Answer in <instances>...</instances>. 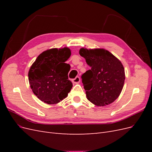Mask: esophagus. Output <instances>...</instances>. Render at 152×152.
Here are the masks:
<instances>
[{"mask_svg": "<svg viewBox=\"0 0 152 152\" xmlns=\"http://www.w3.org/2000/svg\"><path fill=\"white\" fill-rule=\"evenodd\" d=\"M80 81V79L79 77H76L75 78V79H73L72 80V82H73L74 84H78V83H79Z\"/></svg>", "mask_w": 152, "mask_h": 152, "instance_id": "obj_1", "label": "esophagus"}]
</instances>
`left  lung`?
Here are the masks:
<instances>
[{"label":"left lung","mask_w":152,"mask_h":152,"mask_svg":"<svg viewBox=\"0 0 152 152\" xmlns=\"http://www.w3.org/2000/svg\"><path fill=\"white\" fill-rule=\"evenodd\" d=\"M91 69L82 75L86 98L98 107L112 103L120 96L125 81L121 61L104 49L79 50Z\"/></svg>","instance_id":"left-lung-1"}]
</instances>
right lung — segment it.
I'll list each match as a JSON object with an SVG mask.
<instances>
[{
	"instance_id": "1",
	"label": "right lung",
	"mask_w": 152,
	"mask_h": 152,
	"mask_svg": "<svg viewBox=\"0 0 152 152\" xmlns=\"http://www.w3.org/2000/svg\"><path fill=\"white\" fill-rule=\"evenodd\" d=\"M71 56L68 48L48 49L39 54L28 72V80L34 94L49 104L59 103L72 88L68 73L70 65L65 63Z\"/></svg>"
}]
</instances>
